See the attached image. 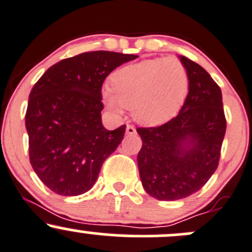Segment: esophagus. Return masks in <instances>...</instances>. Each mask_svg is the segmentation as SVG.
I'll return each mask as SVG.
<instances>
[{
  "label": "esophagus",
  "mask_w": 252,
  "mask_h": 252,
  "mask_svg": "<svg viewBox=\"0 0 252 252\" xmlns=\"http://www.w3.org/2000/svg\"><path fill=\"white\" fill-rule=\"evenodd\" d=\"M126 133L127 134H134V133H136V128H134V126L127 125L126 126Z\"/></svg>",
  "instance_id": "34e87169"
}]
</instances>
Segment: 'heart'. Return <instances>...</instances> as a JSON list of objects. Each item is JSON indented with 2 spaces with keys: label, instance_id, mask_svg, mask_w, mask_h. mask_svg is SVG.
Here are the masks:
<instances>
[{
  "label": "heart",
  "instance_id": "heart-1",
  "mask_svg": "<svg viewBox=\"0 0 252 252\" xmlns=\"http://www.w3.org/2000/svg\"><path fill=\"white\" fill-rule=\"evenodd\" d=\"M111 90L103 91L110 110L132 108L134 119L147 125H159L176 115L189 87L188 71L176 58L147 59L116 70Z\"/></svg>",
  "mask_w": 252,
  "mask_h": 252
}]
</instances>
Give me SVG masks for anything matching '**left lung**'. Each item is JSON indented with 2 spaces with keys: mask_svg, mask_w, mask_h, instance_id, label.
<instances>
[{
  "mask_svg": "<svg viewBox=\"0 0 252 252\" xmlns=\"http://www.w3.org/2000/svg\"><path fill=\"white\" fill-rule=\"evenodd\" d=\"M189 92L180 113L157 127H137L142 184L158 200L173 201L196 193L216 171L227 121L221 88L195 62L181 56Z\"/></svg>",
  "mask_w": 252,
  "mask_h": 252,
  "instance_id": "8db88e82",
  "label": "left lung"
}]
</instances>
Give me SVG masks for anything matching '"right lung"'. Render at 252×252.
Instances as JSON below:
<instances>
[{
    "mask_svg": "<svg viewBox=\"0 0 252 252\" xmlns=\"http://www.w3.org/2000/svg\"><path fill=\"white\" fill-rule=\"evenodd\" d=\"M138 56L85 52L52 65L33 85L25 126L29 159L54 193L75 196L93 187L100 167L124 138L126 125H102V86L107 76Z\"/></svg>",
    "mask_w": 252,
    "mask_h": 252,
    "instance_id": "add662e5",
    "label": "right lung"
}]
</instances>
